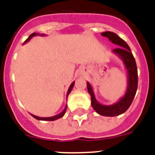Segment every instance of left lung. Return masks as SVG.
Segmentation results:
<instances>
[{
	"instance_id": "1",
	"label": "left lung",
	"mask_w": 155,
	"mask_h": 155,
	"mask_svg": "<svg viewBox=\"0 0 155 155\" xmlns=\"http://www.w3.org/2000/svg\"><path fill=\"white\" fill-rule=\"evenodd\" d=\"M102 36L107 37L113 44L118 46L113 50V53L118 56L123 61L127 73V87L125 94L120 98L118 102L113 105H103L100 103L95 98L94 91L89 82H87L88 93L91 95V106L97 113L104 116H116L123 114L129 109L134 100L137 89L138 76L137 68L135 59L127 42L120 37L112 31H105L102 33Z\"/></svg>"
}]
</instances>
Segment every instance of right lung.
I'll use <instances>...</instances> for the list:
<instances>
[{
    "instance_id": "add662e5",
    "label": "right lung",
    "mask_w": 155,
    "mask_h": 155,
    "mask_svg": "<svg viewBox=\"0 0 155 155\" xmlns=\"http://www.w3.org/2000/svg\"><path fill=\"white\" fill-rule=\"evenodd\" d=\"M35 35H41V36H45L46 35H45V34H39V33H35V32H34V33L31 34V35H29V37H28L26 40L25 41V42L23 43V44H25V43H26V42H28V41H29L30 39L32 38V37L35 36ZM74 85V81H73L72 83H71V84L70 85L69 88H68V93H67V98H68V95H69V94L71 93V90H72V88H73ZM67 107H68V105H66L64 109L62 111V112H61V113H59V114L56 115V116H51V117H39V116H35V115H32V114H31V116H33L34 118L36 119V120H44V121H54V120H58V119L61 118V117H63V116H64V114H65V113H66V110H67Z\"/></svg>"
}]
</instances>
